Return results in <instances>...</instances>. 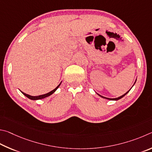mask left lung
I'll use <instances>...</instances> for the list:
<instances>
[{"instance_id": "left-lung-1", "label": "left lung", "mask_w": 152, "mask_h": 152, "mask_svg": "<svg viewBox=\"0 0 152 152\" xmlns=\"http://www.w3.org/2000/svg\"><path fill=\"white\" fill-rule=\"evenodd\" d=\"M135 84V83H134ZM130 91V89L129 90V91H127V93H126V94H125L124 95H121V96H120V97H118V98H113V99H111V98H107V97H103V96H102V95H100L99 94H98V95H99V96L100 97H103V98H104V99H110V100H118V99H121V98H122V97H124V96H125V95H126L127 94V93H128L129 91Z\"/></svg>"}]
</instances>
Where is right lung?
<instances>
[{"instance_id": "right-lung-1", "label": "right lung", "mask_w": 152, "mask_h": 152, "mask_svg": "<svg viewBox=\"0 0 152 152\" xmlns=\"http://www.w3.org/2000/svg\"><path fill=\"white\" fill-rule=\"evenodd\" d=\"M61 83L58 85V86L56 87L55 89H54L53 90V91H50V92H49L48 93V94H44V95H39V96H31V95H28V94H25V93H23V92H22V94H23V95H25V96L26 97H28V99H32V100H37V99H43V98H45V97H49V96H50V95H52L53 93H54L56 90H57V89H58V87L60 86V85H61Z\"/></svg>"}]
</instances>
